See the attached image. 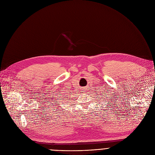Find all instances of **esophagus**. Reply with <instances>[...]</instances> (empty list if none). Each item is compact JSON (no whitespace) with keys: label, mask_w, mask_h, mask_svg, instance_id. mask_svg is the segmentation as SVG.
Segmentation results:
<instances>
[{"label":"esophagus","mask_w":155,"mask_h":155,"mask_svg":"<svg viewBox=\"0 0 155 155\" xmlns=\"http://www.w3.org/2000/svg\"><path fill=\"white\" fill-rule=\"evenodd\" d=\"M85 90H86V89H85Z\"/></svg>","instance_id":"1"}]
</instances>
